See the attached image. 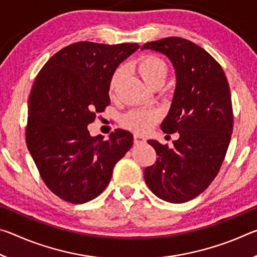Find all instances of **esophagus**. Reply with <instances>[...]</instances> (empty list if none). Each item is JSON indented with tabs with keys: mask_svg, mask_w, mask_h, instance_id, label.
I'll return each mask as SVG.
<instances>
[{
	"mask_svg": "<svg viewBox=\"0 0 257 257\" xmlns=\"http://www.w3.org/2000/svg\"><path fill=\"white\" fill-rule=\"evenodd\" d=\"M146 142V139L143 137V136H141V135H138V134H135L134 135V143L135 144H144V143Z\"/></svg>",
	"mask_w": 257,
	"mask_h": 257,
	"instance_id": "1",
	"label": "esophagus"
}]
</instances>
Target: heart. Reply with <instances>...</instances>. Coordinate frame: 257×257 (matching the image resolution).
<instances>
[{
	"label": "heart",
	"instance_id": "1",
	"mask_svg": "<svg viewBox=\"0 0 257 257\" xmlns=\"http://www.w3.org/2000/svg\"><path fill=\"white\" fill-rule=\"evenodd\" d=\"M136 71L147 86H152L155 82H164L168 76V66L163 59L154 54L142 56L136 62ZM123 75L121 68L116 69L111 77L108 90L114 92ZM162 118L159 110L154 108H138V110L129 111L121 119V122L125 128L133 130L138 134H146L154 127Z\"/></svg>",
	"mask_w": 257,
	"mask_h": 257
}]
</instances>
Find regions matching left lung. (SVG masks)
I'll use <instances>...</instances> for the list:
<instances>
[{
    "label": "left lung",
    "instance_id": "1",
    "mask_svg": "<svg viewBox=\"0 0 257 257\" xmlns=\"http://www.w3.org/2000/svg\"><path fill=\"white\" fill-rule=\"evenodd\" d=\"M167 55L177 84L165 134L178 133L173 146L156 141L155 163L144 178L159 198L185 203L203 193L220 171L233 128L230 88L223 69L201 46L180 37H167L143 45Z\"/></svg>",
    "mask_w": 257,
    "mask_h": 257
}]
</instances>
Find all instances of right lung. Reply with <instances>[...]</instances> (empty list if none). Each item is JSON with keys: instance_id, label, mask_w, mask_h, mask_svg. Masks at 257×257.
<instances>
[{"instance_id": "add662e5", "label": "right lung", "mask_w": 257, "mask_h": 257, "mask_svg": "<svg viewBox=\"0 0 257 257\" xmlns=\"http://www.w3.org/2000/svg\"><path fill=\"white\" fill-rule=\"evenodd\" d=\"M137 43L78 42L60 50L38 72L28 99L26 143L43 181L72 204L97 197L113 168L133 146V134L115 129L92 137L87 125L110 104L108 85Z\"/></svg>"}]
</instances>
